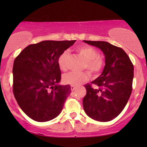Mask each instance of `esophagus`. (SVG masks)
<instances>
[{"label":"esophagus","mask_w":147,"mask_h":147,"mask_svg":"<svg viewBox=\"0 0 147 147\" xmlns=\"http://www.w3.org/2000/svg\"><path fill=\"white\" fill-rule=\"evenodd\" d=\"M70 88H71V90L72 91H73V90H75V89H76V87L74 86H70Z\"/></svg>","instance_id":"1"}]
</instances>
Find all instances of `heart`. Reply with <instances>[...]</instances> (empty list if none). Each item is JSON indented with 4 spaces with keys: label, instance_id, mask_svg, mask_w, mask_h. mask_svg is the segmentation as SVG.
Returning <instances> with one entry per match:
<instances>
[{
    "label": "heart",
    "instance_id": "b5f03b06",
    "mask_svg": "<svg viewBox=\"0 0 147 147\" xmlns=\"http://www.w3.org/2000/svg\"><path fill=\"white\" fill-rule=\"evenodd\" d=\"M77 52L86 61L84 68H86L92 74L99 73L104 67V61L102 57H99V52L96 49L89 45H83L77 48ZM68 55V50L64 51L58 59V65L59 68L63 71L67 70L66 59ZM89 79V74L87 72L75 73L69 72L63 77V82L69 85L77 86Z\"/></svg>",
    "mask_w": 147,
    "mask_h": 147
}]
</instances>
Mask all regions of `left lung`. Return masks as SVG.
<instances>
[{"label":"left lung","mask_w":147,"mask_h":147,"mask_svg":"<svg viewBox=\"0 0 147 147\" xmlns=\"http://www.w3.org/2000/svg\"><path fill=\"white\" fill-rule=\"evenodd\" d=\"M98 48L105 57V65L100 75L87 84L83 106L88 117L99 122H109L124 109L132 91L133 65L127 54L119 47L106 41H84Z\"/></svg>","instance_id":"left-lung-1"}]
</instances>
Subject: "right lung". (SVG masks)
Here are the masks:
<instances>
[{
    "instance_id": "1",
    "label": "right lung",
    "mask_w": 147,
    "mask_h": 147,
    "mask_svg": "<svg viewBox=\"0 0 147 147\" xmlns=\"http://www.w3.org/2000/svg\"><path fill=\"white\" fill-rule=\"evenodd\" d=\"M75 41H41L27 46L15 59L13 92L21 110L33 120L48 122L61 112L71 88L59 84L58 59Z\"/></svg>"
}]
</instances>
